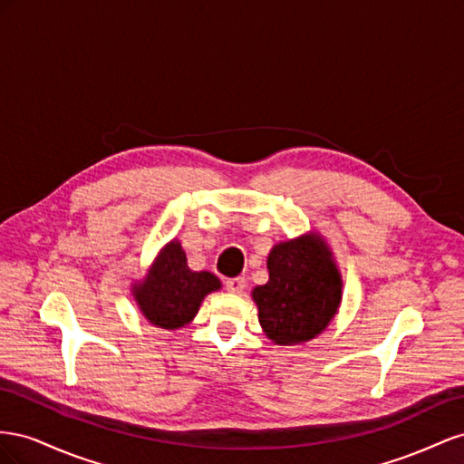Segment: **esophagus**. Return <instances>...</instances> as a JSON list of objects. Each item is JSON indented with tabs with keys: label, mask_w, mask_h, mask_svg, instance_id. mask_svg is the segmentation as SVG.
Here are the masks:
<instances>
[{
	"label": "esophagus",
	"mask_w": 464,
	"mask_h": 464,
	"mask_svg": "<svg viewBox=\"0 0 464 464\" xmlns=\"http://www.w3.org/2000/svg\"><path fill=\"white\" fill-rule=\"evenodd\" d=\"M245 285H246L245 277H231V280L225 282V287H227V291H231V294H241Z\"/></svg>",
	"instance_id": "34e87169"
}]
</instances>
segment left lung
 Instances as JSON below:
<instances>
[{
  "instance_id": "8db88e82",
  "label": "left lung",
  "mask_w": 464,
  "mask_h": 464,
  "mask_svg": "<svg viewBox=\"0 0 464 464\" xmlns=\"http://www.w3.org/2000/svg\"><path fill=\"white\" fill-rule=\"evenodd\" d=\"M268 282L253 289L258 323L277 346H299L321 336L342 303V274L324 237L316 231L276 243Z\"/></svg>"
}]
</instances>
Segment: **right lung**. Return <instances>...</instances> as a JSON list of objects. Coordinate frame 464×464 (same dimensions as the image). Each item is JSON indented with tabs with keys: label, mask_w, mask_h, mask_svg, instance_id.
I'll return each instance as SVG.
<instances>
[{
	"label": "right lung",
	"mask_w": 464,
	"mask_h": 464,
	"mask_svg": "<svg viewBox=\"0 0 464 464\" xmlns=\"http://www.w3.org/2000/svg\"><path fill=\"white\" fill-rule=\"evenodd\" d=\"M219 289L218 276L188 268L187 253L179 239L169 241L159 250L145 276L130 287L143 319L165 330L190 324L204 297Z\"/></svg>",
	"instance_id": "1"
}]
</instances>
